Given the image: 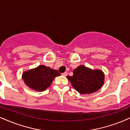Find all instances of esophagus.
<instances>
[{
    "instance_id": "esophagus-1",
    "label": "esophagus",
    "mask_w": 130,
    "mask_h": 130,
    "mask_svg": "<svg viewBox=\"0 0 130 130\" xmlns=\"http://www.w3.org/2000/svg\"><path fill=\"white\" fill-rule=\"evenodd\" d=\"M67 75H68V73H67L66 72H65L62 73V76H66Z\"/></svg>"
}]
</instances>
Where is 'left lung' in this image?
I'll use <instances>...</instances> for the list:
<instances>
[{
    "mask_svg": "<svg viewBox=\"0 0 130 130\" xmlns=\"http://www.w3.org/2000/svg\"><path fill=\"white\" fill-rule=\"evenodd\" d=\"M73 73L72 76H68L67 78L73 87L81 94L92 93L104 85L105 75L101 70H93L80 65L73 70Z\"/></svg>",
    "mask_w": 130,
    "mask_h": 130,
    "instance_id": "obj_1",
    "label": "left lung"
}]
</instances>
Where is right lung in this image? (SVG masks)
Wrapping results in <instances>:
<instances>
[{"label": "right lung", "mask_w": 130, "mask_h": 130, "mask_svg": "<svg viewBox=\"0 0 130 130\" xmlns=\"http://www.w3.org/2000/svg\"><path fill=\"white\" fill-rule=\"evenodd\" d=\"M60 73L44 65L26 70L22 73V79L29 88L37 92H43L52 84L53 80Z\"/></svg>", "instance_id": "1"}]
</instances>
